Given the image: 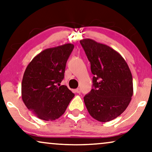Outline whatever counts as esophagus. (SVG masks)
Listing matches in <instances>:
<instances>
[{"instance_id":"1","label":"esophagus","mask_w":152,"mask_h":152,"mask_svg":"<svg viewBox=\"0 0 152 152\" xmlns=\"http://www.w3.org/2000/svg\"><path fill=\"white\" fill-rule=\"evenodd\" d=\"M75 91L76 93H77V94H80V92H81V90H80V88H76L75 90Z\"/></svg>"}]
</instances>
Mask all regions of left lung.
I'll return each mask as SVG.
<instances>
[{
	"mask_svg": "<svg viewBox=\"0 0 152 152\" xmlns=\"http://www.w3.org/2000/svg\"><path fill=\"white\" fill-rule=\"evenodd\" d=\"M91 63L93 86L84 101L89 115L100 122L115 119L125 111L133 94L129 67L117 51L86 38L80 40Z\"/></svg>",
	"mask_w": 152,
	"mask_h": 152,
	"instance_id": "left-lung-1",
	"label": "left lung"
}]
</instances>
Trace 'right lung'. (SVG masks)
Listing matches in <instances>:
<instances>
[{"label":"right lung","mask_w":152,"mask_h":152,"mask_svg":"<svg viewBox=\"0 0 152 152\" xmlns=\"http://www.w3.org/2000/svg\"><path fill=\"white\" fill-rule=\"evenodd\" d=\"M73 48V45L68 43L46 49L36 55L26 68L21 98L26 107L39 119H58L75 96L66 86L60 85Z\"/></svg>","instance_id":"right-lung-1"}]
</instances>
